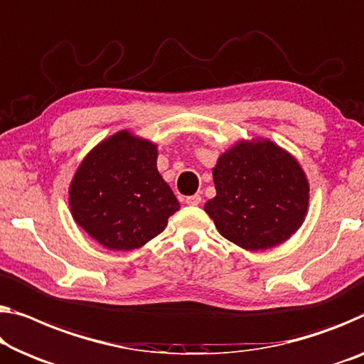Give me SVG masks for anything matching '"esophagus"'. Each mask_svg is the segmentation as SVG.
Masks as SVG:
<instances>
[{"instance_id":"34e87169","label":"esophagus","mask_w":364,"mask_h":364,"mask_svg":"<svg viewBox=\"0 0 364 364\" xmlns=\"http://www.w3.org/2000/svg\"><path fill=\"white\" fill-rule=\"evenodd\" d=\"M200 200H203L200 194H191V196H186V204L189 205H198L200 204Z\"/></svg>"}]
</instances>
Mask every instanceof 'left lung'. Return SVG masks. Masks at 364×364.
I'll list each match as a JSON object with an SVG mask.
<instances>
[{"mask_svg": "<svg viewBox=\"0 0 364 364\" xmlns=\"http://www.w3.org/2000/svg\"><path fill=\"white\" fill-rule=\"evenodd\" d=\"M215 198L204 210L220 235L247 250H267L299 229L309 184L297 161L278 145L240 142L213 170Z\"/></svg>", "mask_w": 364, "mask_h": 364, "instance_id": "8db88e82", "label": "left lung"}]
</instances>
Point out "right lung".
<instances>
[{"label":"right lung","instance_id":"1","mask_svg":"<svg viewBox=\"0 0 364 364\" xmlns=\"http://www.w3.org/2000/svg\"><path fill=\"white\" fill-rule=\"evenodd\" d=\"M73 219L109 250H134L165 230L180 203L156 170V147L119 132L80 165L70 186Z\"/></svg>","mask_w":364,"mask_h":364}]
</instances>
